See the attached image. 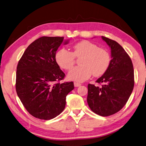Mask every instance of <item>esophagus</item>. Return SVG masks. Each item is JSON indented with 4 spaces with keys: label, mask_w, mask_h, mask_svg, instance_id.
Wrapping results in <instances>:
<instances>
[{
    "label": "esophagus",
    "mask_w": 146,
    "mask_h": 146,
    "mask_svg": "<svg viewBox=\"0 0 146 146\" xmlns=\"http://www.w3.org/2000/svg\"><path fill=\"white\" fill-rule=\"evenodd\" d=\"M74 86L76 87H79V86H80V85H81V84H80V83H78V82H74Z\"/></svg>",
    "instance_id": "1"
}]
</instances>
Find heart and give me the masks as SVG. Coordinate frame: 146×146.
Listing matches in <instances>:
<instances>
[{
    "mask_svg": "<svg viewBox=\"0 0 146 146\" xmlns=\"http://www.w3.org/2000/svg\"><path fill=\"white\" fill-rule=\"evenodd\" d=\"M74 51L62 48L57 52L56 60L59 66L65 70H69L75 63V57L80 58V66L74 67L68 73L69 80L84 82L93 75H103L111 63L109 52L103 48L89 40H82L73 46Z\"/></svg>",
    "mask_w": 146,
    "mask_h": 146,
    "instance_id": "1",
    "label": "heart"
}]
</instances>
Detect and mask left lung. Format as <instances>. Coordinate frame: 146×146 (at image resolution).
<instances>
[{
	"instance_id": "obj_1",
	"label": "left lung",
	"mask_w": 146,
	"mask_h": 146,
	"mask_svg": "<svg viewBox=\"0 0 146 146\" xmlns=\"http://www.w3.org/2000/svg\"><path fill=\"white\" fill-rule=\"evenodd\" d=\"M111 48L108 69L96 80L101 86L88 84L87 101L96 114L106 117L119 111L130 97L134 86V68L127 53L117 42L102 36Z\"/></svg>"
}]
</instances>
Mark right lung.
<instances>
[{"label": "right lung", "mask_w": 146, "mask_h": 146, "mask_svg": "<svg viewBox=\"0 0 146 146\" xmlns=\"http://www.w3.org/2000/svg\"><path fill=\"white\" fill-rule=\"evenodd\" d=\"M64 37H42L31 43L19 60L16 72L17 96L29 114L44 120L56 117L66 107L73 82L60 83L65 77L56 60Z\"/></svg>", "instance_id": "obj_1"}]
</instances>
